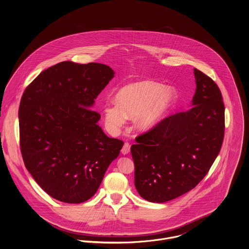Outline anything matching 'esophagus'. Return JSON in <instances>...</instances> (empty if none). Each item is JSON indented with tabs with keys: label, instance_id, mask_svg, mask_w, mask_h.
<instances>
[{
	"label": "esophagus",
	"instance_id": "obj_1",
	"mask_svg": "<svg viewBox=\"0 0 249 249\" xmlns=\"http://www.w3.org/2000/svg\"><path fill=\"white\" fill-rule=\"evenodd\" d=\"M121 151H122V154H124V155L128 154L130 152V143L124 142V146H123Z\"/></svg>",
	"mask_w": 249,
	"mask_h": 249
}]
</instances>
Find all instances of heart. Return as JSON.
Returning a JSON list of instances; mask_svg holds the SVG:
<instances>
[{"instance_id":"heart-1","label":"heart","mask_w":249,"mask_h":249,"mask_svg":"<svg viewBox=\"0 0 249 249\" xmlns=\"http://www.w3.org/2000/svg\"><path fill=\"white\" fill-rule=\"evenodd\" d=\"M177 100L172 88L153 81H140L123 87L115 95V103L104 107L107 124L120 127L125 119H134L136 128L148 131L164 118Z\"/></svg>"}]
</instances>
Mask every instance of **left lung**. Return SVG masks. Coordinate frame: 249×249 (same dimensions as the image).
Returning a JSON list of instances; mask_svg holds the SVG:
<instances>
[{"mask_svg": "<svg viewBox=\"0 0 249 249\" xmlns=\"http://www.w3.org/2000/svg\"><path fill=\"white\" fill-rule=\"evenodd\" d=\"M192 107L160 121L131 146L135 187L142 198L164 203L193 189L217 158L225 135V105L215 82L194 69Z\"/></svg>", "mask_w": 249, "mask_h": 249, "instance_id": "8db88e82", "label": "left lung"}]
</instances>
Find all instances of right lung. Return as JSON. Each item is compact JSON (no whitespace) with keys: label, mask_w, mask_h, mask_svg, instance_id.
I'll return each mask as SVG.
<instances>
[{"label":"right lung","mask_w":249,"mask_h":249,"mask_svg":"<svg viewBox=\"0 0 249 249\" xmlns=\"http://www.w3.org/2000/svg\"><path fill=\"white\" fill-rule=\"evenodd\" d=\"M114 77L108 66L62 62L40 73L19 107L23 162L52 198L81 204L97 192L124 142L106 135L90 109Z\"/></svg>","instance_id":"1"}]
</instances>
